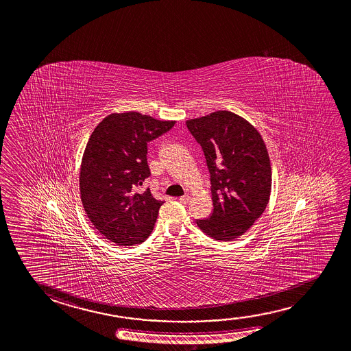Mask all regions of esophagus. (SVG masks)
Instances as JSON below:
<instances>
[{
  "instance_id": "obj_1",
  "label": "esophagus",
  "mask_w": 351,
  "mask_h": 351,
  "mask_svg": "<svg viewBox=\"0 0 351 351\" xmlns=\"http://www.w3.org/2000/svg\"><path fill=\"white\" fill-rule=\"evenodd\" d=\"M178 201H180V203H182V204H187V202L190 201V197L189 195H182V197L178 198Z\"/></svg>"
}]
</instances>
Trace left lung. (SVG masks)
<instances>
[{"instance_id":"obj_1","label":"left lung","mask_w":351,"mask_h":351,"mask_svg":"<svg viewBox=\"0 0 351 351\" xmlns=\"http://www.w3.org/2000/svg\"><path fill=\"white\" fill-rule=\"evenodd\" d=\"M186 125L210 173L212 215L197 225L218 241H230L251 228L269 201L271 170L265 142L251 123L230 111Z\"/></svg>"}]
</instances>
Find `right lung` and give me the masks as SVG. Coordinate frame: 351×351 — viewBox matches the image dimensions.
<instances>
[{"instance_id":"add662e5","label":"right lung","mask_w":351,"mask_h":351,"mask_svg":"<svg viewBox=\"0 0 351 351\" xmlns=\"http://www.w3.org/2000/svg\"><path fill=\"white\" fill-rule=\"evenodd\" d=\"M173 125L131 111L111 114L93 131L82 159V203L94 228L110 241L138 245L153 230L164 201L149 189L139 191L150 176L147 144Z\"/></svg>"}]
</instances>
